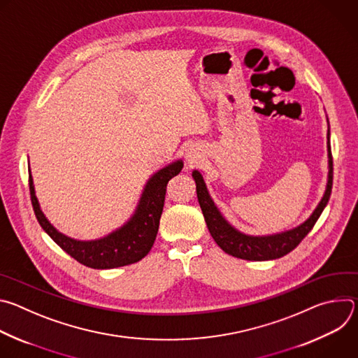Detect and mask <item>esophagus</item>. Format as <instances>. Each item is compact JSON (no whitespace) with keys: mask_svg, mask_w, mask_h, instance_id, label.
<instances>
[{"mask_svg":"<svg viewBox=\"0 0 358 358\" xmlns=\"http://www.w3.org/2000/svg\"><path fill=\"white\" fill-rule=\"evenodd\" d=\"M185 159H187V162H188L189 164H195V163L198 162V159H199V155H198L195 148L189 147V148L185 151Z\"/></svg>","mask_w":358,"mask_h":358,"instance_id":"1","label":"esophagus"}]
</instances>
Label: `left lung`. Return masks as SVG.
I'll return each mask as SVG.
<instances>
[{"mask_svg": "<svg viewBox=\"0 0 358 358\" xmlns=\"http://www.w3.org/2000/svg\"><path fill=\"white\" fill-rule=\"evenodd\" d=\"M329 123V119H327ZM327 156H329V176H327V185L326 191L323 194V198L320 199L319 206L313 211V214L306 220L299 227L283 231L279 234L272 235H246L236 228H234L221 214V211L217 208L214 203L206 182L199 171H192V178L196 185V196L199 207L202 210L203 218H206L208 231L217 245L227 252L228 255H232L235 258L246 259V261H272L285 257L290 250H293L301 239L308 235L312 228L315 227L316 221L322 215L323 210L326 208L330 194H331V185H333V157H331V147H330V127L327 130Z\"/></svg>", "mask_w": 358, "mask_h": 358, "instance_id": "8db88e82", "label": "left lung"}]
</instances>
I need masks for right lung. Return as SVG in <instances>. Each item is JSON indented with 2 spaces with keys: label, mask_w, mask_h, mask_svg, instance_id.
<instances>
[{
  "label": "right lung",
  "mask_w": 358,
  "mask_h": 358,
  "mask_svg": "<svg viewBox=\"0 0 358 358\" xmlns=\"http://www.w3.org/2000/svg\"><path fill=\"white\" fill-rule=\"evenodd\" d=\"M182 160H177L152 174L144 185L130 220L103 238L78 241L59 232L48 221L39 207L29 170V192L34 213L42 229L79 264L92 269H113L131 265L143 259L155 243L164 207L167 184L182 170Z\"/></svg>",
  "instance_id": "1"
}]
</instances>
